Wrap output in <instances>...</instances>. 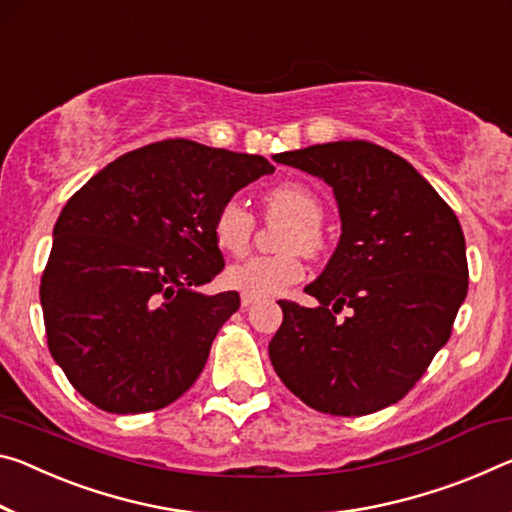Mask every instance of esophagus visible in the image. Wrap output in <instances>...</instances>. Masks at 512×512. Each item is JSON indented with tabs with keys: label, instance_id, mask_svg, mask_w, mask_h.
<instances>
[{
	"label": "esophagus",
	"instance_id": "obj_1",
	"mask_svg": "<svg viewBox=\"0 0 512 512\" xmlns=\"http://www.w3.org/2000/svg\"><path fill=\"white\" fill-rule=\"evenodd\" d=\"M255 300H257V298H255V296H248V294H241V305H243V307H250V305H253V303H255Z\"/></svg>",
	"mask_w": 512,
	"mask_h": 512
}]
</instances>
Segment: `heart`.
<instances>
[{
    "instance_id": "1",
    "label": "heart",
    "mask_w": 512,
    "mask_h": 512,
    "mask_svg": "<svg viewBox=\"0 0 512 512\" xmlns=\"http://www.w3.org/2000/svg\"><path fill=\"white\" fill-rule=\"evenodd\" d=\"M266 207L273 216L287 218L280 246L285 250L314 253L321 246L319 227L323 221V205L310 186L298 182H282L266 191ZM255 218L241 200L230 198L216 209L212 234L216 246L227 255L239 257L248 250L253 239ZM305 266L296 253H280L269 257H253L248 262L227 269L225 280L232 289L255 298H269L287 291L303 280Z\"/></svg>"
}]
</instances>
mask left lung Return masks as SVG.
I'll return each mask as SVG.
<instances>
[{"label": "left lung", "mask_w": 512, "mask_h": 512, "mask_svg": "<svg viewBox=\"0 0 512 512\" xmlns=\"http://www.w3.org/2000/svg\"><path fill=\"white\" fill-rule=\"evenodd\" d=\"M273 159L326 182L342 221L328 266L305 287L319 305L280 300L273 369L319 412L383 410L449 342L467 296L462 227L415 166L376 143H321Z\"/></svg>", "instance_id": "left-lung-1"}]
</instances>
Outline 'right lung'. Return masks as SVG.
<instances>
[{"label":"right lung","mask_w":512,"mask_h":512,"mask_svg":"<svg viewBox=\"0 0 512 512\" xmlns=\"http://www.w3.org/2000/svg\"><path fill=\"white\" fill-rule=\"evenodd\" d=\"M271 166L257 154L168 139L104 166L54 225L40 280L47 344L97 408H166L205 369L237 291L200 287L223 271L216 209Z\"/></svg>","instance_id":"right-lung-1"}]
</instances>
